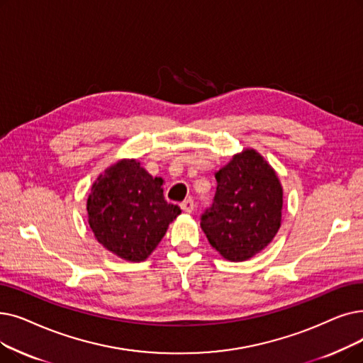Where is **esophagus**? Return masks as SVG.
I'll return each mask as SVG.
<instances>
[{
    "label": "esophagus",
    "mask_w": 363,
    "mask_h": 363,
    "mask_svg": "<svg viewBox=\"0 0 363 363\" xmlns=\"http://www.w3.org/2000/svg\"><path fill=\"white\" fill-rule=\"evenodd\" d=\"M181 209H182L184 212H186V213H191L193 209H194V201H193V199H191V197L185 199V200L181 203Z\"/></svg>",
    "instance_id": "obj_1"
}]
</instances>
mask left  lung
Here are the masks:
<instances>
[{
    "label": "left lung",
    "mask_w": 363,
    "mask_h": 363,
    "mask_svg": "<svg viewBox=\"0 0 363 363\" xmlns=\"http://www.w3.org/2000/svg\"><path fill=\"white\" fill-rule=\"evenodd\" d=\"M215 178V199L200 227L220 257L246 261L269 246L281 225L283 186L254 148L234 154Z\"/></svg>",
    "instance_id": "1"
}]
</instances>
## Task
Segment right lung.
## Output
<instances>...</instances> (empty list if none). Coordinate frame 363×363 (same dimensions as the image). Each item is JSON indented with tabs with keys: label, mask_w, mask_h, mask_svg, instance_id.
Listing matches in <instances>:
<instances>
[{
	"label": "right lung",
	"mask_w": 363,
	"mask_h": 363,
	"mask_svg": "<svg viewBox=\"0 0 363 363\" xmlns=\"http://www.w3.org/2000/svg\"><path fill=\"white\" fill-rule=\"evenodd\" d=\"M163 179L152 178L136 159H121L91 184L89 225L106 250L130 262L145 261L181 213L163 196Z\"/></svg>",
	"instance_id": "1"
}]
</instances>
